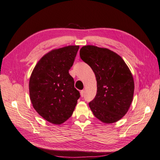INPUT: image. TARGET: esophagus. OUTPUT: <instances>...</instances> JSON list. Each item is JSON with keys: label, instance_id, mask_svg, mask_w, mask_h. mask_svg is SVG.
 Segmentation results:
<instances>
[{"label": "esophagus", "instance_id": "1", "mask_svg": "<svg viewBox=\"0 0 160 160\" xmlns=\"http://www.w3.org/2000/svg\"><path fill=\"white\" fill-rule=\"evenodd\" d=\"M80 93H81V97H83V96H84V94H85V91H84V90H81V91L80 92Z\"/></svg>", "mask_w": 160, "mask_h": 160}]
</instances>
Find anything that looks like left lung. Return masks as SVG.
I'll return each instance as SVG.
<instances>
[{"instance_id": "obj_1", "label": "left lung", "mask_w": 160, "mask_h": 160, "mask_svg": "<svg viewBox=\"0 0 160 160\" xmlns=\"http://www.w3.org/2000/svg\"><path fill=\"white\" fill-rule=\"evenodd\" d=\"M81 59L95 74L97 92L89 106L96 118L110 124L121 119L128 112L133 100L134 81L121 57L105 48L84 46Z\"/></svg>"}]
</instances>
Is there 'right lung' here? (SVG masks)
<instances>
[{
	"label": "right lung",
	"instance_id": "add662e5",
	"mask_svg": "<svg viewBox=\"0 0 160 160\" xmlns=\"http://www.w3.org/2000/svg\"><path fill=\"white\" fill-rule=\"evenodd\" d=\"M79 46L54 49L39 60L29 79L31 103L39 115L55 125L72 116L80 97L69 70Z\"/></svg>",
	"mask_w": 160,
	"mask_h": 160
}]
</instances>
